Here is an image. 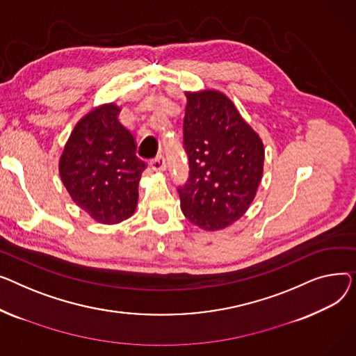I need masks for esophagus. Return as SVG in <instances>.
Listing matches in <instances>:
<instances>
[{
	"label": "esophagus",
	"mask_w": 356,
	"mask_h": 356,
	"mask_svg": "<svg viewBox=\"0 0 356 356\" xmlns=\"http://www.w3.org/2000/svg\"><path fill=\"white\" fill-rule=\"evenodd\" d=\"M149 165H151V168L154 171H165L166 170V161H165V158L162 155L156 156L155 159H152L149 162Z\"/></svg>",
	"instance_id": "34e87169"
}]
</instances>
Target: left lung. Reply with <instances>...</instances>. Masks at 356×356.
Returning a JSON list of instances; mask_svg holds the SVG:
<instances>
[{"label":"left lung","instance_id":"8db88e82","mask_svg":"<svg viewBox=\"0 0 356 356\" xmlns=\"http://www.w3.org/2000/svg\"><path fill=\"white\" fill-rule=\"evenodd\" d=\"M184 149L188 181L178 186L181 210L207 232L237 221L263 177L264 146L234 103L218 90L186 92Z\"/></svg>","mask_w":356,"mask_h":356}]
</instances>
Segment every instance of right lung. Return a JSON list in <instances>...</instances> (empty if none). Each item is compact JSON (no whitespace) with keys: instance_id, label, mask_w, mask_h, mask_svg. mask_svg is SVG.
Instances as JSON below:
<instances>
[{"instance_id":"obj_1","label":"right lung","mask_w":356,"mask_h":356,"mask_svg":"<svg viewBox=\"0 0 356 356\" xmlns=\"http://www.w3.org/2000/svg\"><path fill=\"white\" fill-rule=\"evenodd\" d=\"M119 112L115 103H108L81 118L58 162L72 200L102 224H116L134 214L146 168L136 156L134 135L118 119Z\"/></svg>"}]
</instances>
